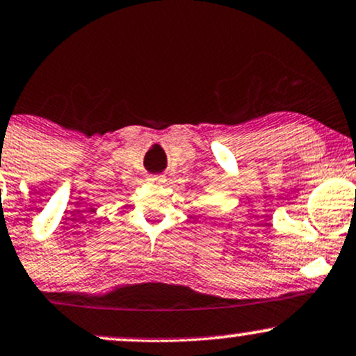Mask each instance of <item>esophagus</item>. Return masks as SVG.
Listing matches in <instances>:
<instances>
[{"instance_id": "esophagus-1", "label": "esophagus", "mask_w": 356, "mask_h": 356, "mask_svg": "<svg viewBox=\"0 0 356 356\" xmlns=\"http://www.w3.org/2000/svg\"><path fill=\"white\" fill-rule=\"evenodd\" d=\"M148 182H152V184H163V182H165V177H163V175H148V179H147Z\"/></svg>"}]
</instances>
